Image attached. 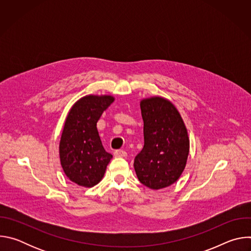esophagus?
Segmentation results:
<instances>
[{
  "label": "esophagus",
  "instance_id": "34e87169",
  "mask_svg": "<svg viewBox=\"0 0 251 251\" xmlns=\"http://www.w3.org/2000/svg\"><path fill=\"white\" fill-rule=\"evenodd\" d=\"M114 156H115V157L124 158V157L127 156V153H126L124 150H115V151H114Z\"/></svg>",
  "mask_w": 251,
  "mask_h": 251
}]
</instances>
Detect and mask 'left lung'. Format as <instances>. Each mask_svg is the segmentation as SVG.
<instances>
[{"label":"left lung","mask_w":251,"mask_h":251,"mask_svg":"<svg viewBox=\"0 0 251 251\" xmlns=\"http://www.w3.org/2000/svg\"><path fill=\"white\" fill-rule=\"evenodd\" d=\"M144 121V147L134 159L139 181L159 190L174 184L183 173L190 148L184 121L167 99L152 97L141 101Z\"/></svg>","instance_id":"obj_1"}]
</instances>
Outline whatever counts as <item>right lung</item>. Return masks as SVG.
I'll return each instance as SVG.
<instances>
[{
  "mask_svg": "<svg viewBox=\"0 0 251 251\" xmlns=\"http://www.w3.org/2000/svg\"><path fill=\"white\" fill-rule=\"evenodd\" d=\"M113 101L109 95L85 96L66 117L59 143L60 163L66 176L79 186L97 185L112 158L102 146L96 125Z\"/></svg>",
  "mask_w": 251,
  "mask_h": 251,
  "instance_id": "add662e5",
  "label": "right lung"
}]
</instances>
